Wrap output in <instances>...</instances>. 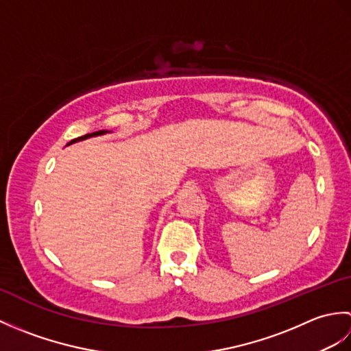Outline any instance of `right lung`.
<instances>
[{
  "instance_id": "right-lung-1",
  "label": "right lung",
  "mask_w": 351,
  "mask_h": 351,
  "mask_svg": "<svg viewBox=\"0 0 351 351\" xmlns=\"http://www.w3.org/2000/svg\"><path fill=\"white\" fill-rule=\"evenodd\" d=\"M107 132H110V131H96V132H92V134H86V136H83V137H78V138H75V140H72L71 143H75V141H80V140H86V138H90V137H96V136H102V134H107Z\"/></svg>"
}]
</instances>
